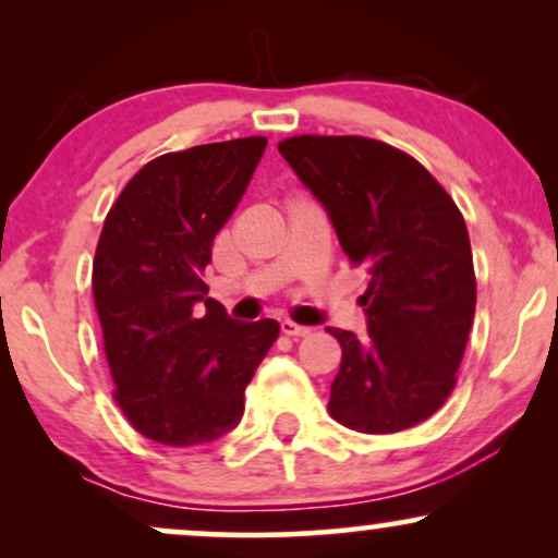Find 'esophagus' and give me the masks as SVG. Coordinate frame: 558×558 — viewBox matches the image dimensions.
<instances>
[{
    "label": "esophagus",
    "instance_id": "obj_1",
    "mask_svg": "<svg viewBox=\"0 0 558 558\" xmlns=\"http://www.w3.org/2000/svg\"><path fill=\"white\" fill-rule=\"evenodd\" d=\"M280 330H283V336H288V338H301V336H306V332H310V328L291 323V319H283V323H280Z\"/></svg>",
    "mask_w": 558,
    "mask_h": 558
}]
</instances>
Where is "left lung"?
<instances>
[{
  "label": "left lung",
  "instance_id": "8db88e82",
  "mask_svg": "<svg viewBox=\"0 0 558 558\" xmlns=\"http://www.w3.org/2000/svg\"><path fill=\"white\" fill-rule=\"evenodd\" d=\"M330 215L369 286L367 336L341 343L332 420L360 433H399L444 407L475 319V265L464 217L407 151L364 136H291L278 144Z\"/></svg>",
  "mask_w": 558,
  "mask_h": 558
}]
</instances>
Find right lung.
Wrapping results in <instances>:
<instances>
[{"instance_id":"obj_1","label":"right lung","mask_w":558,"mask_h":558,"mask_svg":"<svg viewBox=\"0 0 558 558\" xmlns=\"http://www.w3.org/2000/svg\"><path fill=\"white\" fill-rule=\"evenodd\" d=\"M265 146L246 136L151 159L120 191L96 243L92 288L112 396L133 430L162 446L233 430L243 390L278 341L275 319L233 323L204 299L202 280Z\"/></svg>"}]
</instances>
